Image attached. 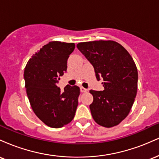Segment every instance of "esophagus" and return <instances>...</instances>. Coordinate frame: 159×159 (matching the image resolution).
I'll return each mask as SVG.
<instances>
[{
  "mask_svg": "<svg viewBox=\"0 0 159 159\" xmlns=\"http://www.w3.org/2000/svg\"><path fill=\"white\" fill-rule=\"evenodd\" d=\"M80 90H81V93H85V92H87V89L84 88L83 87H80Z\"/></svg>",
  "mask_w": 159,
  "mask_h": 159,
  "instance_id": "34e87169",
  "label": "esophagus"
}]
</instances>
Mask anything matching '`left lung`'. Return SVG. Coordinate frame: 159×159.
Here are the masks:
<instances>
[{"label":"left lung","mask_w":159,"mask_h":159,"mask_svg":"<svg viewBox=\"0 0 159 159\" xmlns=\"http://www.w3.org/2000/svg\"><path fill=\"white\" fill-rule=\"evenodd\" d=\"M77 48L93 65L96 79L103 80V91L90 90L93 118L103 127L117 125L129 114L136 97L138 76L134 60L113 40L79 43Z\"/></svg>","instance_id":"left-lung-1"}]
</instances>
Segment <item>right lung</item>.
Returning <instances> with one entry per match:
<instances>
[{"label": "right lung", "instance_id": "obj_1", "mask_svg": "<svg viewBox=\"0 0 159 159\" xmlns=\"http://www.w3.org/2000/svg\"><path fill=\"white\" fill-rule=\"evenodd\" d=\"M75 43L52 41L27 61L24 72L25 87L34 114L45 125L61 128L73 120L80 88L67 85L61 92L57 83L67 69Z\"/></svg>", "mask_w": 159, "mask_h": 159}]
</instances>
